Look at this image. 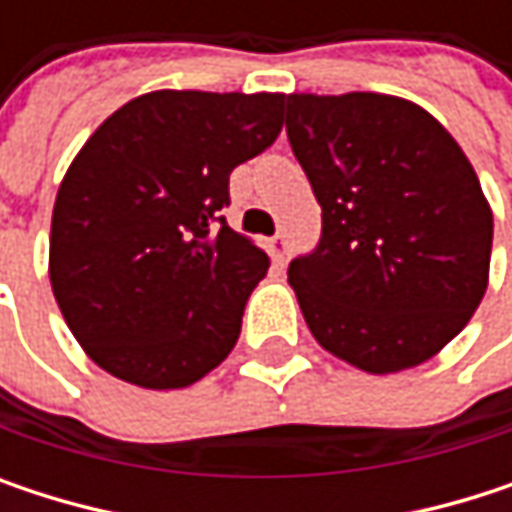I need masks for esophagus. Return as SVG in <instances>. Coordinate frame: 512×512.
Listing matches in <instances>:
<instances>
[{"instance_id":"esophagus-1","label":"esophagus","mask_w":512,"mask_h":512,"mask_svg":"<svg viewBox=\"0 0 512 512\" xmlns=\"http://www.w3.org/2000/svg\"><path fill=\"white\" fill-rule=\"evenodd\" d=\"M287 257H290V243H287V237L284 234H278L275 240H272V260L275 263H287Z\"/></svg>"}]
</instances>
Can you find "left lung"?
I'll list each match as a JSON object with an SVG mask.
<instances>
[{"label":"left lung","mask_w":512,"mask_h":512,"mask_svg":"<svg viewBox=\"0 0 512 512\" xmlns=\"http://www.w3.org/2000/svg\"><path fill=\"white\" fill-rule=\"evenodd\" d=\"M287 139L323 234L287 281L323 350L367 373L433 358L477 311L492 210L454 136L421 106L353 91L290 94Z\"/></svg>","instance_id":"1"}]
</instances>
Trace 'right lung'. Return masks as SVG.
<instances>
[{
    "label": "right lung",
    "instance_id": "obj_1",
    "mask_svg": "<svg viewBox=\"0 0 512 512\" xmlns=\"http://www.w3.org/2000/svg\"><path fill=\"white\" fill-rule=\"evenodd\" d=\"M284 94L151 91L109 115L52 207L55 302L106 373L186 388L234 350L269 269L228 228L231 171L281 133Z\"/></svg>",
    "mask_w": 512,
    "mask_h": 512
}]
</instances>
